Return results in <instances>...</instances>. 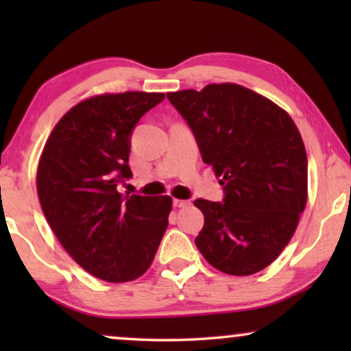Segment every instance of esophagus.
Returning <instances> with one entry per match:
<instances>
[{
  "mask_svg": "<svg viewBox=\"0 0 351 351\" xmlns=\"http://www.w3.org/2000/svg\"><path fill=\"white\" fill-rule=\"evenodd\" d=\"M172 206H174V208H186V206H190V201L172 199Z\"/></svg>",
  "mask_w": 351,
  "mask_h": 351,
  "instance_id": "esophagus-1",
  "label": "esophagus"
}]
</instances>
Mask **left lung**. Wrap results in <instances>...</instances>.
I'll return each mask as SVG.
<instances>
[{"mask_svg":"<svg viewBox=\"0 0 351 351\" xmlns=\"http://www.w3.org/2000/svg\"><path fill=\"white\" fill-rule=\"evenodd\" d=\"M201 158L222 177V201L196 199L204 227L196 247L217 270H263L291 241L306 203L308 162L289 114L243 86L208 84L167 94Z\"/></svg>","mask_w":351,"mask_h":351,"instance_id":"obj_1","label":"left lung"}]
</instances>
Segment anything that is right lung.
<instances>
[{
	"label": "right lung",
	"mask_w": 351,
	"mask_h": 351,
	"mask_svg": "<svg viewBox=\"0 0 351 351\" xmlns=\"http://www.w3.org/2000/svg\"><path fill=\"white\" fill-rule=\"evenodd\" d=\"M165 94H104L75 105L47 138L36 189L70 257L99 280L126 282L152 265L169 223L171 196L126 195L134 128Z\"/></svg>",
	"instance_id": "right-lung-1"
}]
</instances>
